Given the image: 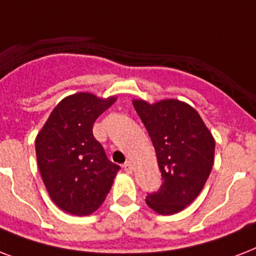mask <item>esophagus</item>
<instances>
[{"instance_id":"esophagus-1","label":"esophagus","mask_w":256,"mask_h":256,"mask_svg":"<svg viewBox=\"0 0 256 256\" xmlns=\"http://www.w3.org/2000/svg\"><path fill=\"white\" fill-rule=\"evenodd\" d=\"M124 168L126 172H132V162H126V164H124Z\"/></svg>"}]
</instances>
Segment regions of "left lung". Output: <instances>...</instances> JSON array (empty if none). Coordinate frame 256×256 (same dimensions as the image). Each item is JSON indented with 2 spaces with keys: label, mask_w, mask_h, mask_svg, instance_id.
Masks as SVG:
<instances>
[{
  "label": "left lung",
  "mask_w": 256,
  "mask_h": 256,
  "mask_svg": "<svg viewBox=\"0 0 256 256\" xmlns=\"http://www.w3.org/2000/svg\"><path fill=\"white\" fill-rule=\"evenodd\" d=\"M132 104L152 138L164 183L146 196L160 215L184 210L202 191L214 164L215 140L194 108L178 100Z\"/></svg>",
  "instance_id": "1"
}]
</instances>
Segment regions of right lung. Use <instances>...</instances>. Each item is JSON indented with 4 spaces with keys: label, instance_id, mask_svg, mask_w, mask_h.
<instances>
[{
    "label": "right lung",
    "instance_id": "1",
    "mask_svg": "<svg viewBox=\"0 0 256 256\" xmlns=\"http://www.w3.org/2000/svg\"><path fill=\"white\" fill-rule=\"evenodd\" d=\"M116 96L76 92L54 108L36 138L42 180L61 210L77 216L92 214L104 203L120 166L108 160L92 136V124Z\"/></svg>",
    "mask_w": 256,
    "mask_h": 256
}]
</instances>
